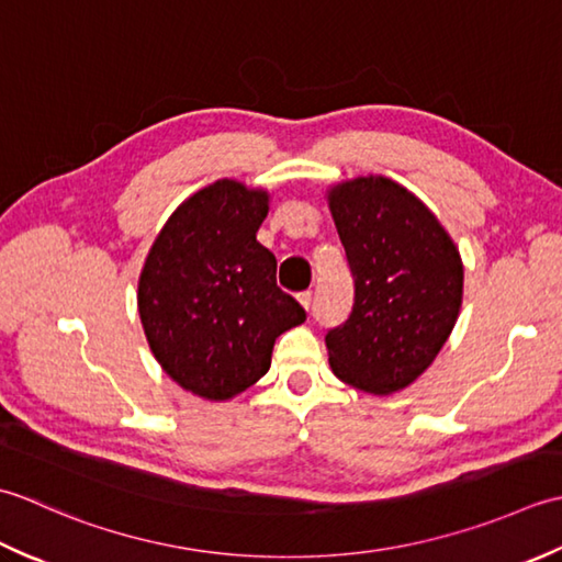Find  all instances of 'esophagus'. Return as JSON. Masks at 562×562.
Masks as SVG:
<instances>
[{
	"instance_id": "34e87169",
	"label": "esophagus",
	"mask_w": 562,
	"mask_h": 562,
	"mask_svg": "<svg viewBox=\"0 0 562 562\" xmlns=\"http://www.w3.org/2000/svg\"><path fill=\"white\" fill-rule=\"evenodd\" d=\"M297 301H301V305L305 307V311H311V305H313V291L297 293Z\"/></svg>"
}]
</instances>
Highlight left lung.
<instances>
[{
    "label": "left lung",
    "instance_id": "obj_1",
    "mask_svg": "<svg viewBox=\"0 0 562 562\" xmlns=\"http://www.w3.org/2000/svg\"><path fill=\"white\" fill-rule=\"evenodd\" d=\"M329 209L353 279L349 317L325 335L329 366L359 391L395 393L451 335L461 255L427 205L385 177L331 189Z\"/></svg>",
    "mask_w": 562,
    "mask_h": 562
}]
</instances>
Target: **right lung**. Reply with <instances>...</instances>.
<instances>
[{"label": "right lung", "mask_w": 562, "mask_h": 562, "mask_svg": "<svg viewBox=\"0 0 562 562\" xmlns=\"http://www.w3.org/2000/svg\"><path fill=\"white\" fill-rule=\"evenodd\" d=\"M269 196L223 179L169 217L137 283L147 341L167 375L209 400H227L271 366L273 341L305 323L277 285V257L257 243Z\"/></svg>", "instance_id": "1"}]
</instances>
